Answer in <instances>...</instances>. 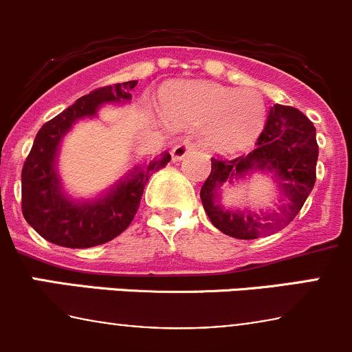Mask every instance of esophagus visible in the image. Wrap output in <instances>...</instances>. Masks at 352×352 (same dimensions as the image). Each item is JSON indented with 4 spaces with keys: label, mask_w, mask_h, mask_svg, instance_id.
Returning <instances> with one entry per match:
<instances>
[{
    "label": "esophagus",
    "mask_w": 352,
    "mask_h": 352,
    "mask_svg": "<svg viewBox=\"0 0 352 352\" xmlns=\"http://www.w3.org/2000/svg\"><path fill=\"white\" fill-rule=\"evenodd\" d=\"M192 150H194V146L190 143H187V141L175 144V146H173V150H172V160H173V162H180V160L186 158V156L189 155Z\"/></svg>",
    "instance_id": "esophagus-1"
}]
</instances>
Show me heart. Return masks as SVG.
I'll return each mask as SVG.
<instances>
[{
    "label": "heart",
    "instance_id": "heart-1",
    "mask_svg": "<svg viewBox=\"0 0 352 352\" xmlns=\"http://www.w3.org/2000/svg\"><path fill=\"white\" fill-rule=\"evenodd\" d=\"M163 116L180 127L202 126V143L230 155L250 146L265 122V102L257 90L236 91L216 83H186L162 97Z\"/></svg>",
    "mask_w": 352,
    "mask_h": 352
}]
</instances>
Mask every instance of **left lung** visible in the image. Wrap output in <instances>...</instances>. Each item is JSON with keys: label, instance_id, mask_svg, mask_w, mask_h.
Masks as SVG:
<instances>
[{"label": "left lung", "instance_id": "8db88e82", "mask_svg": "<svg viewBox=\"0 0 352 352\" xmlns=\"http://www.w3.org/2000/svg\"><path fill=\"white\" fill-rule=\"evenodd\" d=\"M317 131L303 112L286 105L269 110L267 122L248 155L235 160H211V173L201 187V201L212 225L225 235L255 240L289 225L315 186ZM254 173L269 175L276 184L274 210L230 208L222 189L244 182Z\"/></svg>", "mask_w": 352, "mask_h": 352}]
</instances>
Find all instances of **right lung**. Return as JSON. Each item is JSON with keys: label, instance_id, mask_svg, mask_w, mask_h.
I'll list each match as a JSON object with an SVG mask.
<instances>
[{"label": "right lung", "instance_id": "add662e5", "mask_svg": "<svg viewBox=\"0 0 352 352\" xmlns=\"http://www.w3.org/2000/svg\"><path fill=\"white\" fill-rule=\"evenodd\" d=\"M138 81L98 88L45 122L35 136L22 170V211L28 225L47 242L67 248L107 243L133 221L151 173L170 162L162 153L134 165L98 196L76 199L67 194L59 175L63 140L81 119H95L104 105L127 104Z\"/></svg>", "mask_w": 352, "mask_h": 352}]
</instances>
